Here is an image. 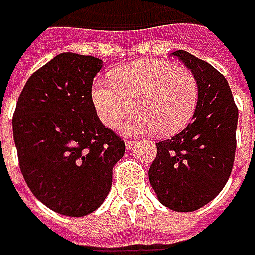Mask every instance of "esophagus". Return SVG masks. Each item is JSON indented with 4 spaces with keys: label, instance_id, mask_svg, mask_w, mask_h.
I'll use <instances>...</instances> for the list:
<instances>
[{
    "label": "esophagus",
    "instance_id": "obj_1",
    "mask_svg": "<svg viewBox=\"0 0 255 255\" xmlns=\"http://www.w3.org/2000/svg\"><path fill=\"white\" fill-rule=\"evenodd\" d=\"M134 144H136V142H134V140H126V142H125L126 150H130V149H133V147H134Z\"/></svg>",
    "mask_w": 255,
    "mask_h": 255
}]
</instances>
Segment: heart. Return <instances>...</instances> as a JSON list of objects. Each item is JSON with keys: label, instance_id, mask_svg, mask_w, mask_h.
Here are the masks:
<instances>
[{"label": "heart", "instance_id": "1", "mask_svg": "<svg viewBox=\"0 0 255 255\" xmlns=\"http://www.w3.org/2000/svg\"><path fill=\"white\" fill-rule=\"evenodd\" d=\"M111 81L95 79L91 101L99 121L116 129L136 109L140 113L125 123L129 134L153 130L169 136L181 130L194 115L199 85L191 71L170 62L146 59L119 66Z\"/></svg>", "mask_w": 255, "mask_h": 255}]
</instances>
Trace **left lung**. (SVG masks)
Wrapping results in <instances>:
<instances>
[{
    "instance_id": "1",
    "label": "left lung",
    "mask_w": 255,
    "mask_h": 255,
    "mask_svg": "<svg viewBox=\"0 0 255 255\" xmlns=\"http://www.w3.org/2000/svg\"><path fill=\"white\" fill-rule=\"evenodd\" d=\"M171 55L196 76L199 99L193 121L171 139L156 143L149 180L162 204L189 213L213 200L230 177L239 109L226 78L216 68L186 51Z\"/></svg>"
}]
</instances>
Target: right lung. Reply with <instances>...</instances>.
Segmentation results:
<instances>
[{"label":"right lung","mask_w":255,"mask_h":255,"mask_svg":"<svg viewBox=\"0 0 255 255\" xmlns=\"http://www.w3.org/2000/svg\"><path fill=\"white\" fill-rule=\"evenodd\" d=\"M102 61L64 52L26 81L12 118L19 169L35 197L69 217L95 211L112 186L125 142L91 101Z\"/></svg>","instance_id":"add662e5"}]
</instances>
